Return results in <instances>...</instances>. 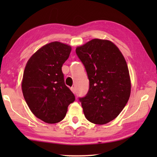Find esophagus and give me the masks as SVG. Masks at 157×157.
Segmentation results:
<instances>
[{
    "mask_svg": "<svg viewBox=\"0 0 157 157\" xmlns=\"http://www.w3.org/2000/svg\"><path fill=\"white\" fill-rule=\"evenodd\" d=\"M71 91H72V92L73 93V94H75V87H71Z\"/></svg>",
    "mask_w": 157,
    "mask_h": 157,
    "instance_id": "34e87169",
    "label": "esophagus"
}]
</instances>
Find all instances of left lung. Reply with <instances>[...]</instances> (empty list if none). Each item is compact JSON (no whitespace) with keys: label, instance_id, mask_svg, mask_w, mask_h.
Returning a JSON list of instances; mask_svg holds the SVG:
<instances>
[{"label":"left lung","instance_id":"1","mask_svg":"<svg viewBox=\"0 0 157 157\" xmlns=\"http://www.w3.org/2000/svg\"><path fill=\"white\" fill-rule=\"evenodd\" d=\"M86 69L89 89L79 98L91 123L104 124L119 115L131 93L128 67L123 54L108 40L94 39L76 48Z\"/></svg>","mask_w":157,"mask_h":157}]
</instances>
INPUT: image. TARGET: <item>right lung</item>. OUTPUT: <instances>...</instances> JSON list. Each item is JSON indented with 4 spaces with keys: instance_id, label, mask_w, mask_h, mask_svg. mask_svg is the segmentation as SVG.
<instances>
[{
    "instance_id": "1",
    "label": "right lung",
    "mask_w": 157,
    "mask_h": 157,
    "mask_svg": "<svg viewBox=\"0 0 157 157\" xmlns=\"http://www.w3.org/2000/svg\"><path fill=\"white\" fill-rule=\"evenodd\" d=\"M71 47L58 41L39 49L28 60L23 73V97L34 115L47 123H57L66 116L75 100L66 86L62 71Z\"/></svg>"
}]
</instances>
